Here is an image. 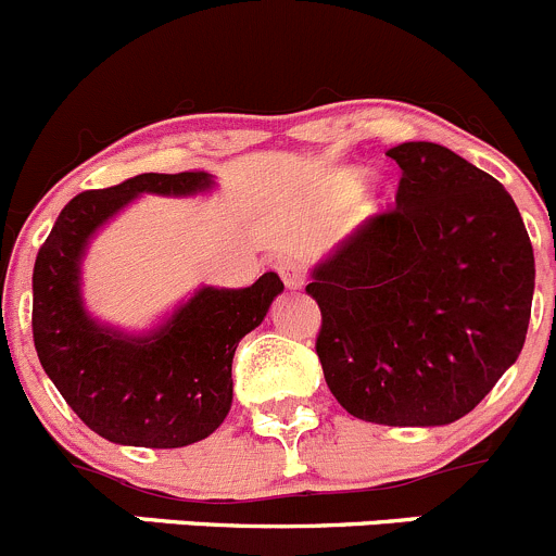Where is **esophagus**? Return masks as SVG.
<instances>
[{
  "mask_svg": "<svg viewBox=\"0 0 556 556\" xmlns=\"http://www.w3.org/2000/svg\"><path fill=\"white\" fill-rule=\"evenodd\" d=\"M277 271H279V277H282L285 288L288 290L304 288V268H301L295 261H279Z\"/></svg>",
  "mask_w": 556,
  "mask_h": 556,
  "instance_id": "esophagus-1",
  "label": "esophagus"
}]
</instances>
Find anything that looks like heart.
Instances as JSON below:
<instances>
[{
  "mask_svg": "<svg viewBox=\"0 0 556 556\" xmlns=\"http://www.w3.org/2000/svg\"><path fill=\"white\" fill-rule=\"evenodd\" d=\"M366 179H369V174H366L364 168H344L333 176L331 187H333V192H337V198L350 201V198H355L361 190H364ZM382 208H386V203H375V206H371V212H382Z\"/></svg>",
  "mask_w": 556,
  "mask_h": 556,
  "instance_id": "heart-1",
  "label": "heart"
}]
</instances>
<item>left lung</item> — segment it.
Listing matches in <instances>:
<instances>
[{"label":"left lung","instance_id":"1","mask_svg":"<svg viewBox=\"0 0 556 556\" xmlns=\"http://www.w3.org/2000/svg\"><path fill=\"white\" fill-rule=\"evenodd\" d=\"M388 157L402 168L396 212L361 225L309 271L317 358L361 421L445 427L519 358L535 255L514 198L486 170L427 141Z\"/></svg>","mask_w":556,"mask_h":556}]
</instances>
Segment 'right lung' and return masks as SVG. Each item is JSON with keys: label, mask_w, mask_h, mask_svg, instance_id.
<instances>
[{"label": "right lung", "mask_w": 556, "mask_h": 556, "mask_svg": "<svg viewBox=\"0 0 556 556\" xmlns=\"http://www.w3.org/2000/svg\"><path fill=\"white\" fill-rule=\"evenodd\" d=\"M212 174H141L75 195L53 223L31 274L37 358L64 402L100 438L135 448L206 440L233 404V353L285 290L266 271L250 288L201 285L143 331L91 315L84 261L102 228L143 195L195 198Z\"/></svg>", "instance_id": "obj_1"}]
</instances>
